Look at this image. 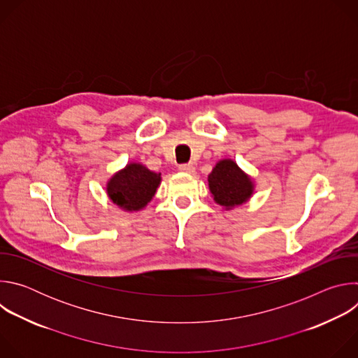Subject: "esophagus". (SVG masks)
<instances>
[{
    "label": "esophagus",
    "mask_w": 358,
    "mask_h": 358,
    "mask_svg": "<svg viewBox=\"0 0 358 358\" xmlns=\"http://www.w3.org/2000/svg\"><path fill=\"white\" fill-rule=\"evenodd\" d=\"M178 170L180 171H182V173H189V174H192V173H195V167L192 166V164H180L178 166Z\"/></svg>",
    "instance_id": "esophagus-1"
}]
</instances>
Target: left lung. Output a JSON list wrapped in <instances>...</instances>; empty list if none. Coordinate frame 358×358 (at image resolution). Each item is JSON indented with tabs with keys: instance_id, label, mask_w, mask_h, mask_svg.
I'll use <instances>...</instances> for the list:
<instances>
[{
	"instance_id": "obj_1",
	"label": "left lung",
	"mask_w": 358,
	"mask_h": 358,
	"mask_svg": "<svg viewBox=\"0 0 358 358\" xmlns=\"http://www.w3.org/2000/svg\"><path fill=\"white\" fill-rule=\"evenodd\" d=\"M210 191L220 206L231 210L246 202L252 192L250 178L232 160H221L208 176Z\"/></svg>"
}]
</instances>
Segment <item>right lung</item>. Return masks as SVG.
Returning <instances> with one entry per match:
<instances>
[{
  "mask_svg": "<svg viewBox=\"0 0 358 358\" xmlns=\"http://www.w3.org/2000/svg\"><path fill=\"white\" fill-rule=\"evenodd\" d=\"M160 181V174L150 171L143 164L131 163L110 178L108 194L117 207L138 211L155 196Z\"/></svg>",
  "mask_w": 358,
  "mask_h": 358,
  "instance_id": "add662e5",
  "label": "right lung"
}]
</instances>
